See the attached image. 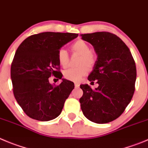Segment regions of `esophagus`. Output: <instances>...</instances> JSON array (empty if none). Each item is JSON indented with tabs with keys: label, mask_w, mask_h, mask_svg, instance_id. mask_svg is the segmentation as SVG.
Segmentation results:
<instances>
[{
	"label": "esophagus",
	"mask_w": 148,
	"mask_h": 148,
	"mask_svg": "<svg viewBox=\"0 0 148 148\" xmlns=\"http://www.w3.org/2000/svg\"><path fill=\"white\" fill-rule=\"evenodd\" d=\"M74 86H75L76 88H78L79 87V83H75L74 84Z\"/></svg>",
	"instance_id": "esophagus-1"
}]
</instances>
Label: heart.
<instances>
[{
    "mask_svg": "<svg viewBox=\"0 0 148 148\" xmlns=\"http://www.w3.org/2000/svg\"><path fill=\"white\" fill-rule=\"evenodd\" d=\"M74 52L81 55L79 61V67L71 68L66 70L63 73L64 77L68 80L72 82H79L82 77L88 72V67L92 68L95 63V58L92 55V50L89 45L84 41L79 40L76 41L71 46ZM58 60L62 67H67L69 64V54L63 48L58 52Z\"/></svg>",
    "mask_w": 148,
    "mask_h": 148,
    "instance_id": "heart-1",
    "label": "heart"
}]
</instances>
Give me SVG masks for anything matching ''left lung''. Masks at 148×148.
<instances>
[{
  "label": "left lung",
  "instance_id": "1",
  "mask_svg": "<svg viewBox=\"0 0 148 148\" xmlns=\"http://www.w3.org/2000/svg\"><path fill=\"white\" fill-rule=\"evenodd\" d=\"M82 39L94 47L97 60L88 80H96L93 90L81 85L83 95L79 99L84 115L89 121L107 123L121 115L130 103L136 78L135 62L125 43L109 32L82 34Z\"/></svg>",
  "mask_w": 148,
  "mask_h": 148
}]
</instances>
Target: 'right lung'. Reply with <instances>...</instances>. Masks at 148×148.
I'll list each match as a JSON object with an SVG mask.
<instances>
[{
    "instance_id": "1",
    "label": "right lung",
    "mask_w": 148,
    "mask_h": 148,
    "mask_svg": "<svg viewBox=\"0 0 148 148\" xmlns=\"http://www.w3.org/2000/svg\"><path fill=\"white\" fill-rule=\"evenodd\" d=\"M77 36L71 33H41L27 37L16 49L11 66L13 93L30 118L49 121L61 113L74 85L62 79V83L55 86L49 78L54 75L62 78L58 52Z\"/></svg>"
}]
</instances>
